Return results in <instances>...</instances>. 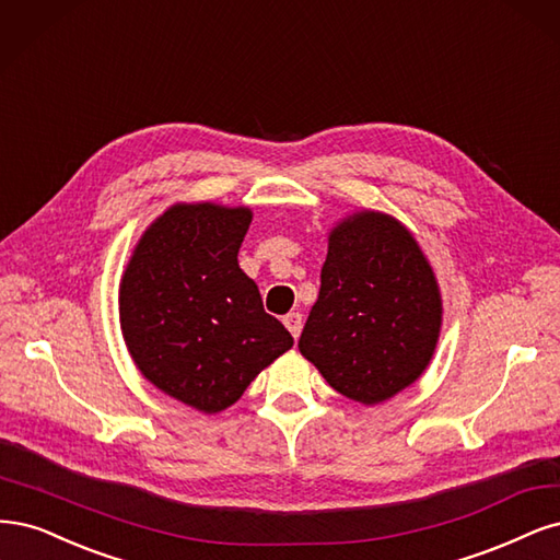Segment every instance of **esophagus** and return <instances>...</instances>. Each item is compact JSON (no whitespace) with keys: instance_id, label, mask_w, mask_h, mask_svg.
Returning <instances> with one entry per match:
<instances>
[{"instance_id":"1","label":"esophagus","mask_w":560,"mask_h":560,"mask_svg":"<svg viewBox=\"0 0 560 560\" xmlns=\"http://www.w3.org/2000/svg\"><path fill=\"white\" fill-rule=\"evenodd\" d=\"M283 323H285V328L291 330V335L298 339V337H300V332H302V326H304V318H302V314H300V312L285 314V316H283Z\"/></svg>"}]
</instances>
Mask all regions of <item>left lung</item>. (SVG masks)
<instances>
[{
	"label": "left lung",
	"mask_w": 560,
	"mask_h": 560,
	"mask_svg": "<svg viewBox=\"0 0 560 560\" xmlns=\"http://www.w3.org/2000/svg\"><path fill=\"white\" fill-rule=\"evenodd\" d=\"M442 293L413 234L390 213L360 209L328 234L320 291L300 353L349 400H390L430 365Z\"/></svg>",
	"instance_id": "1"
}]
</instances>
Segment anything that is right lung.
I'll list each match as a JSON object with an SVG mask.
<instances>
[{
	"instance_id": "1",
	"label": "right lung",
	"mask_w": 560,
	"mask_h": 560,
	"mask_svg": "<svg viewBox=\"0 0 560 560\" xmlns=\"http://www.w3.org/2000/svg\"><path fill=\"white\" fill-rule=\"evenodd\" d=\"M248 207L176 202L143 230L118 285L120 332L143 378L202 413L237 402L293 347L237 262Z\"/></svg>"
}]
</instances>
